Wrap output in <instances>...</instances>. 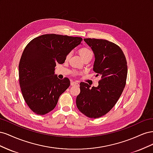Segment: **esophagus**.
<instances>
[{
  "mask_svg": "<svg viewBox=\"0 0 153 153\" xmlns=\"http://www.w3.org/2000/svg\"><path fill=\"white\" fill-rule=\"evenodd\" d=\"M71 86H79V84L76 82H71Z\"/></svg>",
  "mask_w": 153,
  "mask_h": 153,
  "instance_id": "1",
  "label": "esophagus"
}]
</instances>
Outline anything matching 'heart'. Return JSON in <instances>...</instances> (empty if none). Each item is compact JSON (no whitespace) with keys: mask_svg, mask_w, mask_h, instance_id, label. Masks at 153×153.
Returning <instances> with one entry per match:
<instances>
[{"mask_svg":"<svg viewBox=\"0 0 153 153\" xmlns=\"http://www.w3.org/2000/svg\"><path fill=\"white\" fill-rule=\"evenodd\" d=\"M78 53H79L83 60H85L87 59H91L92 57H93V52H92V50L90 48L87 47H84L80 48L78 50ZM71 55V53H69L67 55V59L70 57Z\"/></svg>","mask_w":153,"mask_h":153,"instance_id":"obj_1","label":"heart"}]
</instances>
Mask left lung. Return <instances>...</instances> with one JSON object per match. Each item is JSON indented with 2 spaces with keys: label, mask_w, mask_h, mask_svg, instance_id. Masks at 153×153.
Returning a JSON list of instances; mask_svg holds the SVG:
<instances>
[{
  "label": "left lung",
  "mask_w": 153,
  "mask_h": 153,
  "mask_svg": "<svg viewBox=\"0 0 153 153\" xmlns=\"http://www.w3.org/2000/svg\"><path fill=\"white\" fill-rule=\"evenodd\" d=\"M93 51V71L100 76L98 87L90 88L80 82L76 97L78 109L89 118H99L107 114L117 102L126 85L128 66L126 57L118 45L106 39L85 38Z\"/></svg>",
  "instance_id": "obj_1"
}]
</instances>
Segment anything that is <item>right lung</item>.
<instances>
[{"instance_id":"obj_1","label":"right lung","mask_w":153,"mask_h":153,"mask_svg":"<svg viewBox=\"0 0 153 153\" xmlns=\"http://www.w3.org/2000/svg\"><path fill=\"white\" fill-rule=\"evenodd\" d=\"M82 38L55 34L35 38L22 53L19 83L27 105L36 114L45 115L54 109L59 96L70 85L68 78L54 75L56 63L63 64L68 54L80 45Z\"/></svg>"}]
</instances>
